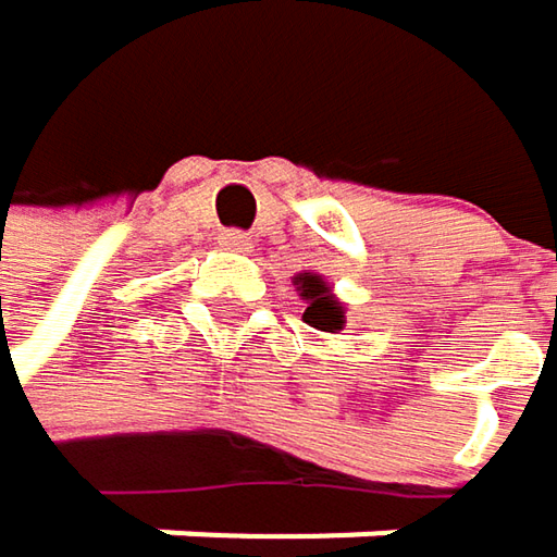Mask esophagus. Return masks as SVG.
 Returning <instances> with one entry per match:
<instances>
[{
  "label": "esophagus",
  "mask_w": 557,
  "mask_h": 557,
  "mask_svg": "<svg viewBox=\"0 0 557 557\" xmlns=\"http://www.w3.org/2000/svg\"><path fill=\"white\" fill-rule=\"evenodd\" d=\"M216 239H220V246L230 249V252H249V249H252V239H249V233H243V230H223Z\"/></svg>",
  "instance_id": "esophagus-1"
}]
</instances>
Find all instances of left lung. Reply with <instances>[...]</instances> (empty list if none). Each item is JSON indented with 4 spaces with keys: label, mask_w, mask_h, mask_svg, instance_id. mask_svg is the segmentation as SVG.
Instances as JSON below:
<instances>
[{
    "label": "left lung",
    "mask_w": 557,
    "mask_h": 557,
    "mask_svg": "<svg viewBox=\"0 0 557 557\" xmlns=\"http://www.w3.org/2000/svg\"><path fill=\"white\" fill-rule=\"evenodd\" d=\"M295 285H298V295L305 298V324H311V327H318V331H327V334H337V331H344V318H347V311H344V305L334 298V292H331V285L321 278V275H314V272H301V275H295Z\"/></svg>",
    "instance_id": "1"
}]
</instances>
